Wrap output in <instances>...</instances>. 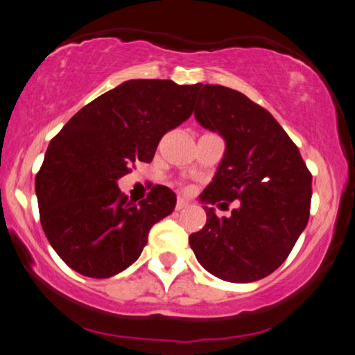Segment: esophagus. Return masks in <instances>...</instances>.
<instances>
[{
    "label": "esophagus",
    "mask_w": 355,
    "mask_h": 355,
    "mask_svg": "<svg viewBox=\"0 0 355 355\" xmlns=\"http://www.w3.org/2000/svg\"><path fill=\"white\" fill-rule=\"evenodd\" d=\"M187 206H188V201H187V200L178 198V201H177V206H175V209H177V211H182V209H185Z\"/></svg>",
    "instance_id": "obj_1"
}]
</instances>
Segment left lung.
I'll use <instances>...</instances> for the list:
<instances>
[{"mask_svg": "<svg viewBox=\"0 0 355 355\" xmlns=\"http://www.w3.org/2000/svg\"><path fill=\"white\" fill-rule=\"evenodd\" d=\"M195 118L226 142L213 182L200 195L203 230L188 237L198 262L232 284L277 270L304 231L311 173L275 118L248 96L221 85H200ZM240 201L230 218L209 205Z\"/></svg>", "mask_w": 355, "mask_h": 355, "instance_id": "1", "label": "left lung"}]
</instances>
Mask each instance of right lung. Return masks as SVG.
Masks as SVG:
<instances>
[{"instance_id":"right-lung-1","label":"right lung","mask_w":355,"mask_h":355,"mask_svg":"<svg viewBox=\"0 0 355 355\" xmlns=\"http://www.w3.org/2000/svg\"><path fill=\"white\" fill-rule=\"evenodd\" d=\"M200 85L128 80L82 107L52 139L35 177L40 224L75 272L110 278L125 270L150 227L172 213L170 188L152 187L134 205L118 180L137 160L150 162L164 134L190 118Z\"/></svg>"}]
</instances>
